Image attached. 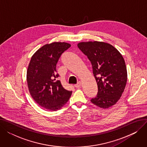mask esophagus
Segmentation results:
<instances>
[{"label": "esophagus", "mask_w": 147, "mask_h": 147, "mask_svg": "<svg viewBox=\"0 0 147 147\" xmlns=\"http://www.w3.org/2000/svg\"><path fill=\"white\" fill-rule=\"evenodd\" d=\"M81 85H82V83L80 82H78V83H77L76 84H75L74 86L76 88H80L81 86Z\"/></svg>", "instance_id": "esophagus-1"}]
</instances>
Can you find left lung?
I'll return each instance as SVG.
<instances>
[{
  "label": "left lung",
  "mask_w": 147,
  "mask_h": 147,
  "mask_svg": "<svg viewBox=\"0 0 147 147\" xmlns=\"http://www.w3.org/2000/svg\"><path fill=\"white\" fill-rule=\"evenodd\" d=\"M78 46L90 61L97 83L98 94L90 101L101 109L114 105L124 92L127 79L121 54L111 45L102 42H80Z\"/></svg>",
  "instance_id": "1"
}]
</instances>
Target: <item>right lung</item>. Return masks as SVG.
Returning a JSON list of instances; mask_svg holds the SVG:
<instances>
[{
  "label": "right lung",
  "instance_id": "right-lung-1",
  "mask_svg": "<svg viewBox=\"0 0 147 147\" xmlns=\"http://www.w3.org/2000/svg\"><path fill=\"white\" fill-rule=\"evenodd\" d=\"M70 46L65 42L46 44L31 58L27 71L28 88L35 102L45 109L59 110L71 95L72 91L65 89L58 80L56 69L61 54Z\"/></svg>",
  "mask_w": 147,
  "mask_h": 147
}]
</instances>
